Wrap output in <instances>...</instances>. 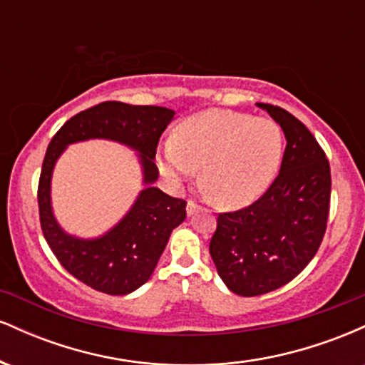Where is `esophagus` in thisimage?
Returning a JSON list of instances; mask_svg holds the SVG:
<instances>
[{"instance_id":"34e87169","label":"esophagus","mask_w":365,"mask_h":365,"mask_svg":"<svg viewBox=\"0 0 365 365\" xmlns=\"http://www.w3.org/2000/svg\"><path fill=\"white\" fill-rule=\"evenodd\" d=\"M197 211H199V206H197L194 200H188V202H187V215L194 216Z\"/></svg>"}]
</instances>
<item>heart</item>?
I'll return each mask as SVG.
<instances>
[{
    "instance_id": "obj_1",
    "label": "heart",
    "mask_w": 365,
    "mask_h": 365,
    "mask_svg": "<svg viewBox=\"0 0 365 365\" xmlns=\"http://www.w3.org/2000/svg\"><path fill=\"white\" fill-rule=\"evenodd\" d=\"M284 150L283 130L274 120L230 110L200 111L183 120L161 154V168L175 182L194 177L223 206L254 202L278 175Z\"/></svg>"
}]
</instances>
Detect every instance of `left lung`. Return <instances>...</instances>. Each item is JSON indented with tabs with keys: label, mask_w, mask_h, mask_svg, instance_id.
<instances>
[{
	"label": "left lung",
	"mask_w": 365,
	"mask_h": 365,
	"mask_svg": "<svg viewBox=\"0 0 365 365\" xmlns=\"http://www.w3.org/2000/svg\"><path fill=\"white\" fill-rule=\"evenodd\" d=\"M287 139L279 175L249 207L217 216L209 254L226 287L242 297L273 292L312 261L329 215L331 171L324 150L292 113L257 103Z\"/></svg>",
	"instance_id": "obj_1"
}]
</instances>
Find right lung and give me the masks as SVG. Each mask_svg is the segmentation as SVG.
Returning a JSON list of instances; mask_svg holds the SVG:
<instances>
[{"label": "right lung", "instance_id": "add662e5", "mask_svg": "<svg viewBox=\"0 0 365 365\" xmlns=\"http://www.w3.org/2000/svg\"><path fill=\"white\" fill-rule=\"evenodd\" d=\"M173 116L168 108L106 101L72 116L49 142L37 190L41 228L61 266L94 290L108 295L135 292L153 274L171 232L185 220V200L154 187L159 175L154 163L158 142ZM91 138L120 141L135 150L145 188L128 215L104 236L78 239L66 234L53 217L51 178L64 149Z\"/></svg>", "mask_w": 365, "mask_h": 365}]
</instances>
